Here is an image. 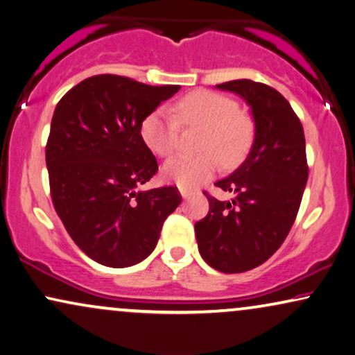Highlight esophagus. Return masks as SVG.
I'll return each instance as SVG.
<instances>
[{
    "instance_id": "esophagus-1",
    "label": "esophagus",
    "mask_w": 355,
    "mask_h": 355,
    "mask_svg": "<svg viewBox=\"0 0 355 355\" xmlns=\"http://www.w3.org/2000/svg\"><path fill=\"white\" fill-rule=\"evenodd\" d=\"M180 195L185 198V200H188V198H190L193 193L191 191H188V190H185V188H180Z\"/></svg>"
}]
</instances>
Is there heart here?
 Here are the masks:
<instances>
[{"instance_id":"obj_1","label":"heart","mask_w":355,"mask_h":355,"mask_svg":"<svg viewBox=\"0 0 355 355\" xmlns=\"http://www.w3.org/2000/svg\"><path fill=\"white\" fill-rule=\"evenodd\" d=\"M172 110L159 107L141 123L146 146L159 157H168L177 149L183 126L205 128L198 155H177L164 165V177L180 188L193 190L209 180L219 167H237L252 149L254 141L253 118L242 110L232 97L198 89L175 103Z\"/></svg>"}]
</instances>
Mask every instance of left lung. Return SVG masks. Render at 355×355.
I'll list each match as a JSON object with an SVG mask.
<instances>
[{
  "label": "left lung",
  "instance_id": "8db88e82",
  "mask_svg": "<svg viewBox=\"0 0 355 355\" xmlns=\"http://www.w3.org/2000/svg\"><path fill=\"white\" fill-rule=\"evenodd\" d=\"M217 87L243 97L254 118V143L245 162L216 183L232 201L209 193V212L195 224L205 261L220 272H245L272 257L299 212L309 180L305 136L299 116L281 92L252 79Z\"/></svg>",
  "mask_w": 355,
  "mask_h": 355
}]
</instances>
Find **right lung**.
<instances>
[{
  "instance_id": "obj_1",
  "label": "right lung",
  "mask_w": 355,
  "mask_h": 355,
  "mask_svg": "<svg viewBox=\"0 0 355 355\" xmlns=\"http://www.w3.org/2000/svg\"><path fill=\"white\" fill-rule=\"evenodd\" d=\"M178 89L97 74L55 108L45 148L51 201L74 243L103 266L148 258L182 202L177 187L138 190L159 170L141 123Z\"/></svg>"
}]
</instances>
